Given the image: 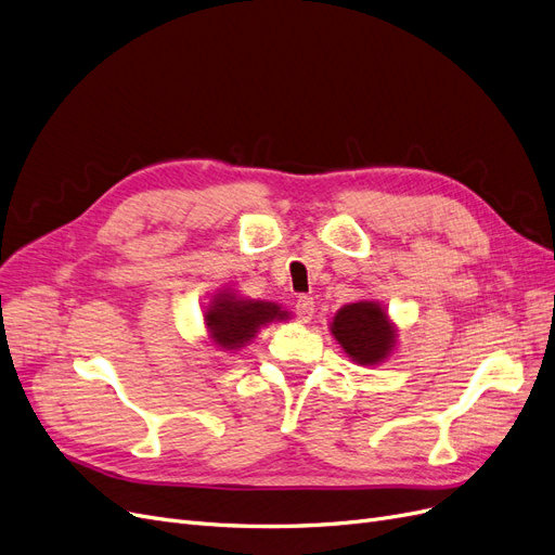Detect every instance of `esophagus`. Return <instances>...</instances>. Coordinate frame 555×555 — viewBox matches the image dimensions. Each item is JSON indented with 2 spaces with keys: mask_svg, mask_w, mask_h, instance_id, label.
Here are the masks:
<instances>
[{
  "mask_svg": "<svg viewBox=\"0 0 555 555\" xmlns=\"http://www.w3.org/2000/svg\"><path fill=\"white\" fill-rule=\"evenodd\" d=\"M313 313H315V301H313V297H299L297 299V304H295V315H297V320L299 322H309L311 318H313Z\"/></svg>",
  "mask_w": 555,
  "mask_h": 555,
  "instance_id": "34e87169",
  "label": "esophagus"
}]
</instances>
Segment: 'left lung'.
I'll return each mask as SVG.
<instances>
[{"mask_svg":"<svg viewBox=\"0 0 555 555\" xmlns=\"http://www.w3.org/2000/svg\"><path fill=\"white\" fill-rule=\"evenodd\" d=\"M332 334L359 365H375L391 354L396 326L375 301L347 304L332 322Z\"/></svg>","mask_w":555,"mask_h":555,"instance_id":"obj_1","label":"left lung"}]
</instances>
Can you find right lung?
Instances as JSON below:
<instances>
[{
	"label": "right lung",
	"mask_w": 555,
	"mask_h": 555,
	"mask_svg": "<svg viewBox=\"0 0 555 555\" xmlns=\"http://www.w3.org/2000/svg\"><path fill=\"white\" fill-rule=\"evenodd\" d=\"M203 318L210 330V338L221 350H240L258 334L260 326L274 320H285L288 313L281 311V306L272 301L242 299L233 293H221L215 295Z\"/></svg>",
	"instance_id": "obj_1"
}]
</instances>
